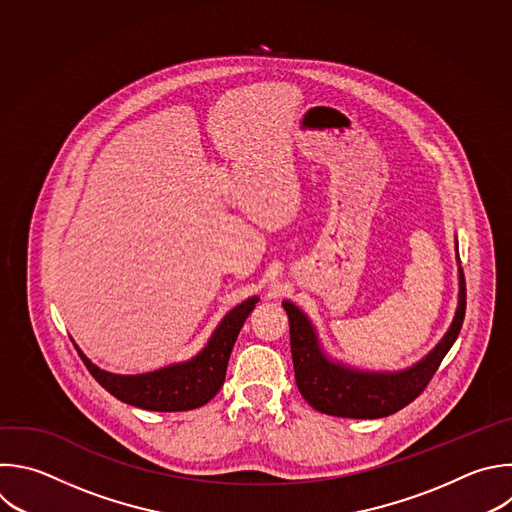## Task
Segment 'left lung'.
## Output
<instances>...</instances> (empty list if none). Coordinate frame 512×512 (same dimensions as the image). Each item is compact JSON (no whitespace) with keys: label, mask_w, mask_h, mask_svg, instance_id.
<instances>
[{"label":"left lung","mask_w":512,"mask_h":512,"mask_svg":"<svg viewBox=\"0 0 512 512\" xmlns=\"http://www.w3.org/2000/svg\"><path fill=\"white\" fill-rule=\"evenodd\" d=\"M458 251V245H456ZM460 261V257H458ZM458 309L442 342L414 368L398 374H368L329 362L319 346L307 317L289 301L283 307L289 317L291 358L295 384L305 402L317 412L339 418H384L414 402L430 384L444 356L456 342L466 313V281L458 269Z\"/></svg>","instance_id":"obj_1"}]
</instances>
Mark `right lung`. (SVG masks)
Here are the masks:
<instances>
[{"instance_id":"1","label":"right lung","mask_w":512,"mask_h":512,"mask_svg":"<svg viewBox=\"0 0 512 512\" xmlns=\"http://www.w3.org/2000/svg\"><path fill=\"white\" fill-rule=\"evenodd\" d=\"M259 297L231 309L215 329L207 348L191 362L168 366L140 376H116L96 368L78 348L92 378L114 398L154 412H185L205 406L221 390L235 339Z\"/></svg>"}]
</instances>
